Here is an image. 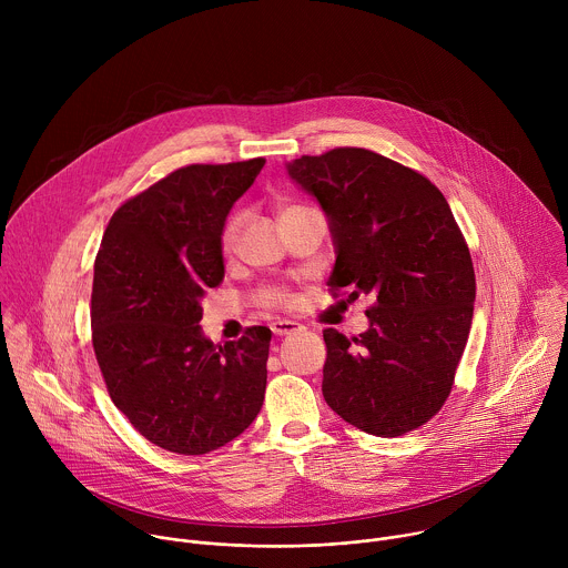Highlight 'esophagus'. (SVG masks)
<instances>
[{"mask_svg":"<svg viewBox=\"0 0 568 568\" xmlns=\"http://www.w3.org/2000/svg\"><path fill=\"white\" fill-rule=\"evenodd\" d=\"M270 328H272V333H274L276 337H285V335H294V333H301V331H303L301 323H296V321H287V318H278V321H274Z\"/></svg>","mask_w":568,"mask_h":568,"instance_id":"1","label":"esophagus"}]
</instances>
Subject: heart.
<instances>
[{"mask_svg": "<svg viewBox=\"0 0 568 568\" xmlns=\"http://www.w3.org/2000/svg\"><path fill=\"white\" fill-rule=\"evenodd\" d=\"M290 209H292V206H290ZM235 231H237V220L229 222V226L224 229V235H222L224 250H229V247L233 245ZM258 301H261V305H265V307H285V305H290V296H287L285 292H281V290H265V292L258 294Z\"/></svg>", "mask_w": 568, "mask_h": 568, "instance_id": "obj_1", "label": "heart"}]
</instances>
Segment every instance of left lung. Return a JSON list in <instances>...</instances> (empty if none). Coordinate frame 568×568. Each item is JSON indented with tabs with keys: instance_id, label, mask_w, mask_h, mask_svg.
I'll return each mask as SVG.
<instances>
[{
	"instance_id": "left-lung-1",
	"label": "left lung",
	"mask_w": 568,
	"mask_h": 568,
	"mask_svg": "<svg viewBox=\"0 0 568 568\" xmlns=\"http://www.w3.org/2000/svg\"><path fill=\"white\" fill-rule=\"evenodd\" d=\"M328 217L331 290L368 294V331H323V397L353 427L395 438L445 404L467 344L476 281L445 195L420 173L364 148L285 164Z\"/></svg>"
}]
</instances>
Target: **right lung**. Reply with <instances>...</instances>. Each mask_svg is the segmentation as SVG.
<instances>
[{
    "instance_id": "add662e5",
    "label": "right lung",
    "mask_w": 568,
    "mask_h": 568,
    "mask_svg": "<svg viewBox=\"0 0 568 568\" xmlns=\"http://www.w3.org/2000/svg\"><path fill=\"white\" fill-rule=\"evenodd\" d=\"M265 159L193 164L112 215L94 263L92 344L116 409L156 447L200 456L258 416L272 331L215 346L202 298L224 278L222 233Z\"/></svg>"
}]
</instances>
